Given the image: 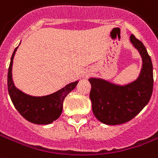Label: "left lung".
<instances>
[{"instance_id": "obj_1", "label": "left lung", "mask_w": 158, "mask_h": 158, "mask_svg": "<svg viewBox=\"0 0 158 158\" xmlns=\"http://www.w3.org/2000/svg\"><path fill=\"white\" fill-rule=\"evenodd\" d=\"M133 46L143 58V69L138 79L125 86L91 78L89 98L94 116L103 123L118 125L138 115L148 103L153 89V71L151 57L143 42L130 36Z\"/></svg>"}]
</instances>
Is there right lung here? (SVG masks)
<instances>
[{"label":"right lung","mask_w":158,"mask_h":158,"mask_svg":"<svg viewBox=\"0 0 158 158\" xmlns=\"http://www.w3.org/2000/svg\"><path fill=\"white\" fill-rule=\"evenodd\" d=\"M16 49L12 54L7 75L8 93L12 103L20 115L29 122L35 124L51 123L59 118L63 110L64 99L76 87L79 81L71 83L56 93L43 97H33L24 94L15 87L12 81V63Z\"/></svg>","instance_id":"add662e5"}]
</instances>
